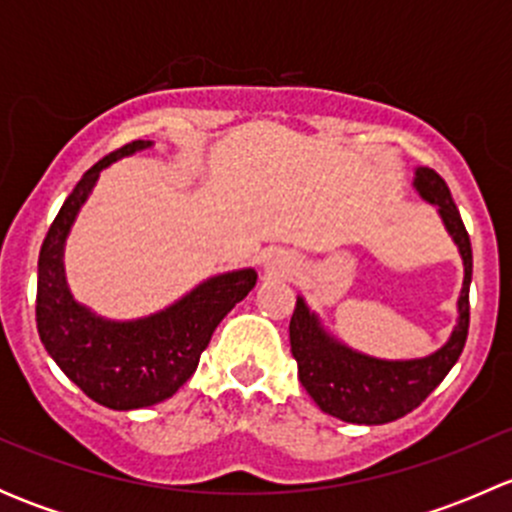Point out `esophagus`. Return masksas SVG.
I'll list each match as a JSON object with an SVG mask.
<instances>
[{
    "mask_svg": "<svg viewBox=\"0 0 512 512\" xmlns=\"http://www.w3.org/2000/svg\"><path fill=\"white\" fill-rule=\"evenodd\" d=\"M267 275H275V277H289L294 272V262L289 260V257H282V255H275L267 260L265 265Z\"/></svg>",
    "mask_w": 512,
    "mask_h": 512,
    "instance_id": "esophagus-1",
    "label": "esophagus"
}]
</instances>
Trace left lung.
Masks as SVG:
<instances>
[{
  "mask_svg": "<svg viewBox=\"0 0 512 512\" xmlns=\"http://www.w3.org/2000/svg\"><path fill=\"white\" fill-rule=\"evenodd\" d=\"M414 185L423 200L438 205V213L456 240L466 267L461 297H458V324L451 339L426 359L384 361L334 342L319 327V319L309 312L304 299H297L289 322V344H292V356L297 359L299 381L324 414L347 423L379 426L411 414L446 379L466 347L468 322H471V304H468L473 275L471 237L446 180L436 170L418 168Z\"/></svg>",
  "mask_w": 512,
  "mask_h": 512,
  "instance_id": "8db88e82",
  "label": "left lung"
}]
</instances>
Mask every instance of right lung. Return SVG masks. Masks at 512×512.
I'll list each match as a JSON object with an SVG mask.
<instances>
[{
  "label": "right lung",
  "instance_id": "add662e5",
  "mask_svg": "<svg viewBox=\"0 0 512 512\" xmlns=\"http://www.w3.org/2000/svg\"><path fill=\"white\" fill-rule=\"evenodd\" d=\"M148 146L151 141L126 143L91 165L61 205L39 252L36 329L41 344L89 399L113 411L170 399L198 369L215 327L257 282L255 270L210 277L173 307L136 322H108L74 302L61 257L76 213L106 165Z\"/></svg>",
  "mask_w": 512,
  "mask_h": 512
}]
</instances>
